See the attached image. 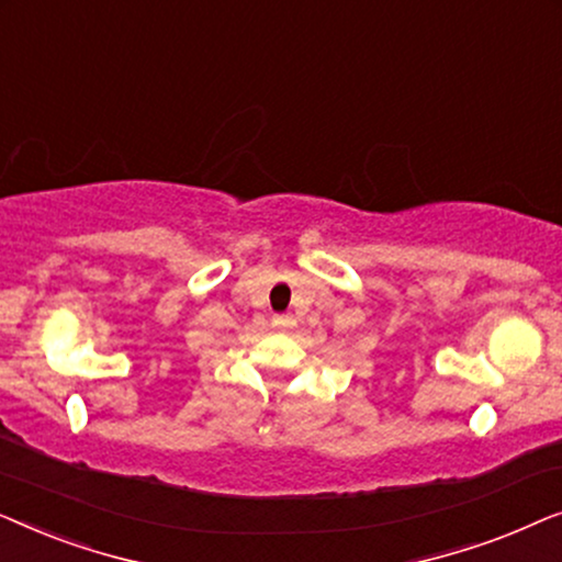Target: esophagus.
I'll use <instances>...</instances> for the list:
<instances>
[{
    "label": "esophagus",
    "instance_id": "esophagus-1",
    "mask_svg": "<svg viewBox=\"0 0 562 562\" xmlns=\"http://www.w3.org/2000/svg\"><path fill=\"white\" fill-rule=\"evenodd\" d=\"M271 325L276 329H281V333H286V329H291V327L296 325V319L291 317V314H276V317L271 319Z\"/></svg>",
    "mask_w": 562,
    "mask_h": 562
}]
</instances>
